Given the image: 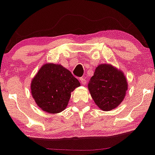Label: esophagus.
I'll use <instances>...</instances> for the list:
<instances>
[{"label": "esophagus", "instance_id": "34e87169", "mask_svg": "<svg viewBox=\"0 0 155 155\" xmlns=\"http://www.w3.org/2000/svg\"><path fill=\"white\" fill-rule=\"evenodd\" d=\"M80 81H81V83L82 84H86V83H87L86 78H85L84 77H81V78Z\"/></svg>", "mask_w": 155, "mask_h": 155}]
</instances>
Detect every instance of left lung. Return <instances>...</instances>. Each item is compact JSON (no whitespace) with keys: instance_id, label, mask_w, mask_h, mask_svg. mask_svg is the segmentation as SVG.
<instances>
[{"instance_id":"1","label":"left lung","mask_w":155,"mask_h":155,"mask_svg":"<svg viewBox=\"0 0 155 155\" xmlns=\"http://www.w3.org/2000/svg\"><path fill=\"white\" fill-rule=\"evenodd\" d=\"M87 87L96 105L110 111L124 100L128 82L122 71L110 64H101L96 68Z\"/></svg>"}]
</instances>
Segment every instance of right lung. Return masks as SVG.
I'll list each match as a JSON object with an SVG mask.
<instances>
[{
	"label": "right lung",
	"mask_w": 155,
	"mask_h": 155,
	"mask_svg": "<svg viewBox=\"0 0 155 155\" xmlns=\"http://www.w3.org/2000/svg\"><path fill=\"white\" fill-rule=\"evenodd\" d=\"M80 86L78 80L61 64L45 63L31 81V94L42 110L55 114L67 107L71 92Z\"/></svg>",
	"instance_id": "1"
}]
</instances>
